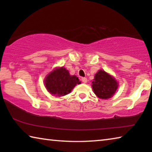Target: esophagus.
<instances>
[{
	"label": "esophagus",
	"instance_id": "esophagus-1",
	"mask_svg": "<svg viewBox=\"0 0 152 152\" xmlns=\"http://www.w3.org/2000/svg\"><path fill=\"white\" fill-rule=\"evenodd\" d=\"M82 81L83 83H86L87 82V78H82Z\"/></svg>",
	"mask_w": 152,
	"mask_h": 152
}]
</instances>
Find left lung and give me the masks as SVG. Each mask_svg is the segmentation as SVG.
Listing matches in <instances>:
<instances>
[{
	"label": "left lung",
	"instance_id": "1",
	"mask_svg": "<svg viewBox=\"0 0 152 152\" xmlns=\"http://www.w3.org/2000/svg\"><path fill=\"white\" fill-rule=\"evenodd\" d=\"M92 84L94 94L101 99H108L111 98L119 86L114 77L102 70H99L95 74Z\"/></svg>",
	"mask_w": 152,
	"mask_h": 152
}]
</instances>
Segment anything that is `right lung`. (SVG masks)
<instances>
[{
    "instance_id": "add662e5",
    "label": "right lung",
    "mask_w": 152,
    "mask_h": 152,
    "mask_svg": "<svg viewBox=\"0 0 152 152\" xmlns=\"http://www.w3.org/2000/svg\"><path fill=\"white\" fill-rule=\"evenodd\" d=\"M46 89L55 96H62L70 93L77 84H80L78 77L72 76L64 67L56 68L46 76Z\"/></svg>"
}]
</instances>
